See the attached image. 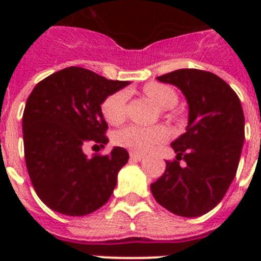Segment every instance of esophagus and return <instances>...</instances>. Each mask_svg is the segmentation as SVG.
<instances>
[{
  "instance_id": "1",
  "label": "esophagus",
  "mask_w": 261,
  "mask_h": 261,
  "mask_svg": "<svg viewBox=\"0 0 261 261\" xmlns=\"http://www.w3.org/2000/svg\"><path fill=\"white\" fill-rule=\"evenodd\" d=\"M143 159L142 153H137V151H130V160L131 161H141Z\"/></svg>"
}]
</instances>
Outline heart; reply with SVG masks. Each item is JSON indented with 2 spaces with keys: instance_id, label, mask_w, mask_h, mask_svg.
I'll list each match as a JSON object with an SVG mask.
<instances>
[{
  "instance_id": "obj_1",
  "label": "heart",
  "mask_w": 261,
  "mask_h": 261,
  "mask_svg": "<svg viewBox=\"0 0 261 261\" xmlns=\"http://www.w3.org/2000/svg\"><path fill=\"white\" fill-rule=\"evenodd\" d=\"M143 93L151 98L160 108L165 110L167 118H173V114L169 111V108L176 106L178 100L177 93L173 88L167 84L149 83L143 87ZM127 101H128L127 90H118L107 96L101 104V114L107 122L112 126H118L124 122L127 116ZM168 137H169V130L165 126L142 127L131 124L116 131L114 141L119 146L143 153L150 150L157 143L165 141Z\"/></svg>"
}]
</instances>
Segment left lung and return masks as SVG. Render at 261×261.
<instances>
[{"label": "left lung", "instance_id": "left-lung-1", "mask_svg": "<svg viewBox=\"0 0 261 261\" xmlns=\"http://www.w3.org/2000/svg\"><path fill=\"white\" fill-rule=\"evenodd\" d=\"M157 80L181 89L190 116L186 133L171 143L177 155L151 182V194L173 214L199 217L222 200L236 176L245 138L243 107L230 85L210 71L180 69Z\"/></svg>", "mask_w": 261, "mask_h": 261}]
</instances>
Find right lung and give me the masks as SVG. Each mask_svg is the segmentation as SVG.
<instances>
[{
    "label": "right lung",
    "instance_id": "1",
    "mask_svg": "<svg viewBox=\"0 0 261 261\" xmlns=\"http://www.w3.org/2000/svg\"><path fill=\"white\" fill-rule=\"evenodd\" d=\"M128 81H114L84 67L48 75L31 92L22 114L27 171L36 194L61 214L83 217L104 206L128 161L123 147L84 154V146L108 142L101 102Z\"/></svg>",
    "mask_w": 261,
    "mask_h": 261
}]
</instances>
